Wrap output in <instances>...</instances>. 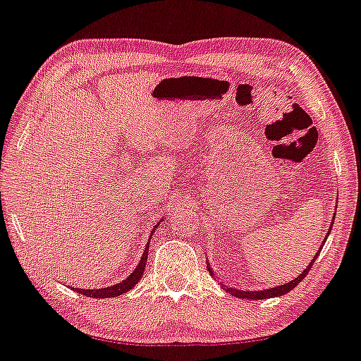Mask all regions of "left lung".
Here are the masks:
<instances>
[{"label":"left lung","mask_w":361,"mask_h":361,"mask_svg":"<svg viewBox=\"0 0 361 361\" xmlns=\"http://www.w3.org/2000/svg\"><path fill=\"white\" fill-rule=\"evenodd\" d=\"M333 226V225H331ZM331 226H330V230H331ZM323 245H325V241H323L322 243V248H323ZM322 248L318 250V253L314 255L313 257V259H312V263L308 264L307 268H305V270L300 273V276H296L295 280H291L290 283H285V285H280V286H275V288H268V290H259V291H241V290H235V288H228V286H225V290L228 291V293H231L233 296H238V298H250V300H264V298H273V296H281V295H285V293H288V291H291L295 288L296 285H298L300 281L303 280L305 276L308 275V271L312 270V267H313V263H314V259L318 258V255H320V252H322ZM208 271L212 273V275H214L213 273V270L212 268H209V264H208Z\"/></svg>","instance_id":"1"}]
</instances>
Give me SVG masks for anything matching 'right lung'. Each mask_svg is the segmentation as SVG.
Segmentation results:
<instances>
[{
	"mask_svg": "<svg viewBox=\"0 0 361 361\" xmlns=\"http://www.w3.org/2000/svg\"><path fill=\"white\" fill-rule=\"evenodd\" d=\"M148 248L147 246L145 248V253L143 257H141L138 267L135 268L133 273H131L130 276L126 278V280H123L121 283H118V285H113V286H106V288H97V290H83V288H76V291L85 296H90V298H113V296H120L123 293H126V291H130L133 286L136 285L141 280V276H143V271H145V267H147V258H148ZM75 290V288H73Z\"/></svg>",
	"mask_w": 361,
	"mask_h": 361,
	"instance_id": "1",
	"label": "right lung"
}]
</instances>
